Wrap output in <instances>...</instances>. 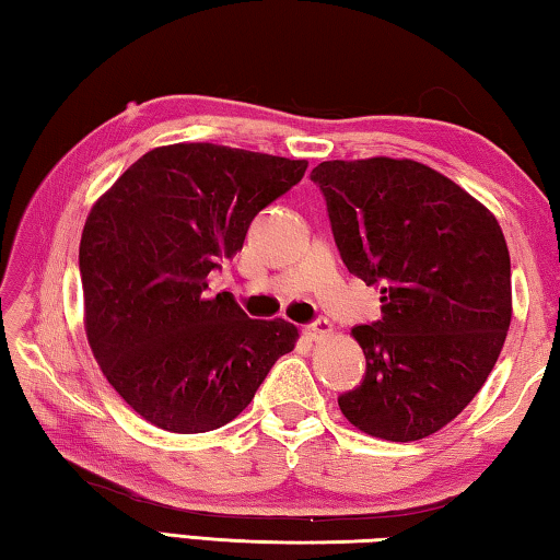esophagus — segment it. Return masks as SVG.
<instances>
[{
    "mask_svg": "<svg viewBox=\"0 0 560 560\" xmlns=\"http://www.w3.org/2000/svg\"><path fill=\"white\" fill-rule=\"evenodd\" d=\"M303 334H306L311 340H320V338L334 334V324L326 318H318V320H314V324H308L306 328H303Z\"/></svg>",
    "mask_w": 560,
    "mask_h": 560,
    "instance_id": "obj_1",
    "label": "esophagus"
}]
</instances>
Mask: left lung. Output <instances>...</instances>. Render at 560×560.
Returning <instances> with one entry per match:
<instances>
[{
    "instance_id": "obj_1",
    "label": "left lung",
    "mask_w": 560,
    "mask_h": 560,
    "mask_svg": "<svg viewBox=\"0 0 560 560\" xmlns=\"http://www.w3.org/2000/svg\"><path fill=\"white\" fill-rule=\"evenodd\" d=\"M311 179L348 271L383 283V316L350 330L365 377L338 397L340 412L371 438H430L474 400L504 348V232L467 189L417 160H326Z\"/></svg>"
}]
</instances>
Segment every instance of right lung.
Instances as JSON below:
<instances>
[{"mask_svg": "<svg viewBox=\"0 0 560 560\" xmlns=\"http://www.w3.org/2000/svg\"><path fill=\"white\" fill-rule=\"evenodd\" d=\"M306 167L214 143L160 145L93 202L79 246L86 338L113 390L155 428L232 422L296 346L289 320L249 318L232 293L205 291L217 259L242 249L254 217Z\"/></svg>", "mask_w": 560, "mask_h": 560, "instance_id": "right-lung-1", "label": "right lung"}]
</instances>
